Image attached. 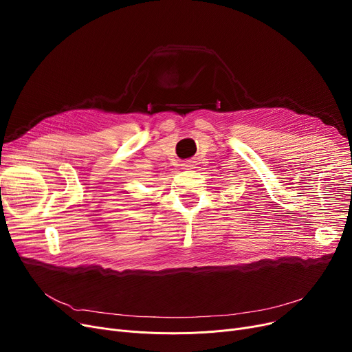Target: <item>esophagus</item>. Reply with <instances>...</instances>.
I'll return each mask as SVG.
<instances>
[{
    "mask_svg": "<svg viewBox=\"0 0 352 352\" xmlns=\"http://www.w3.org/2000/svg\"><path fill=\"white\" fill-rule=\"evenodd\" d=\"M182 165H184V168H187V170H188V168H192V166H194V164H192L191 161H187V162H184Z\"/></svg>",
    "mask_w": 352,
    "mask_h": 352,
    "instance_id": "esophagus-1",
    "label": "esophagus"
}]
</instances>
